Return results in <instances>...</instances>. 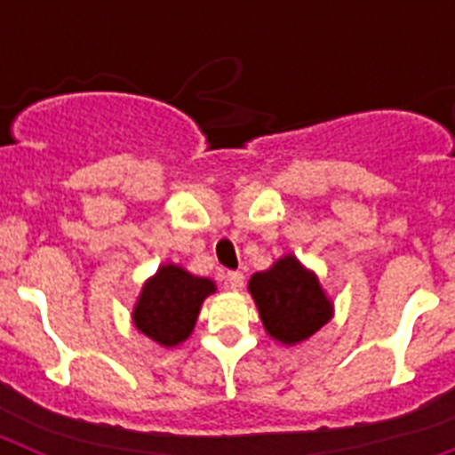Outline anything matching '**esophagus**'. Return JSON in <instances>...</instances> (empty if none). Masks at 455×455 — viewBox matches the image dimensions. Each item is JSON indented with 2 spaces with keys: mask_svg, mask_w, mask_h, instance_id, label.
<instances>
[{
  "mask_svg": "<svg viewBox=\"0 0 455 455\" xmlns=\"http://www.w3.org/2000/svg\"><path fill=\"white\" fill-rule=\"evenodd\" d=\"M225 280H228V287H230L232 291H239V289L243 287V273L241 271H228Z\"/></svg>",
  "mask_w": 455,
  "mask_h": 455,
  "instance_id": "34e87169",
  "label": "esophagus"
}]
</instances>
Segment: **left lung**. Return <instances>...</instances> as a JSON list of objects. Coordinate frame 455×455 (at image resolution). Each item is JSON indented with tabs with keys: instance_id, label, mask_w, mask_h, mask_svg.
I'll return each instance as SVG.
<instances>
[{
	"instance_id": "1",
	"label": "left lung",
	"mask_w": 455,
	"mask_h": 455,
	"mask_svg": "<svg viewBox=\"0 0 455 455\" xmlns=\"http://www.w3.org/2000/svg\"><path fill=\"white\" fill-rule=\"evenodd\" d=\"M248 291L259 309L264 331L287 347L305 341L332 319V303L319 277L293 255L280 257L271 268L255 273Z\"/></svg>"
}]
</instances>
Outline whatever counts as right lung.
<instances>
[{
  "mask_svg": "<svg viewBox=\"0 0 455 455\" xmlns=\"http://www.w3.org/2000/svg\"><path fill=\"white\" fill-rule=\"evenodd\" d=\"M214 291L216 284L209 277L191 275L178 264H164L140 289L132 319L143 335L172 348L191 335L200 305Z\"/></svg>",
  "mask_w": 455,
  "mask_h": 455,
  "instance_id": "obj_1",
  "label": "right lung"
}]
</instances>
